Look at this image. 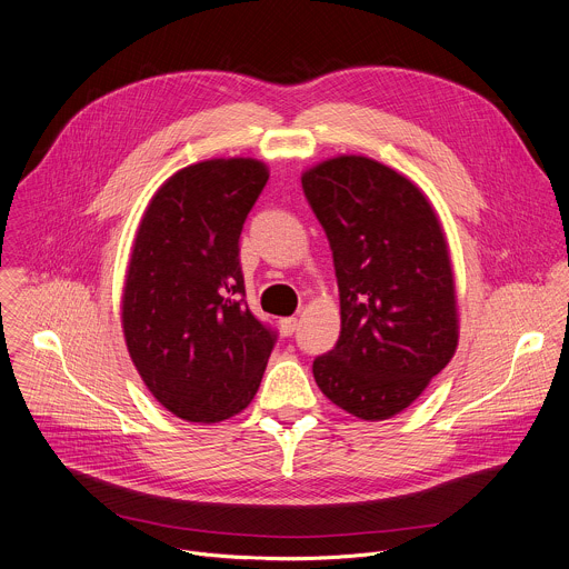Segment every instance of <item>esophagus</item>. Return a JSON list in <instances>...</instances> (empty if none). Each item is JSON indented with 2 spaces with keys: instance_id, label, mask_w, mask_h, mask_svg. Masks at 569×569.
I'll use <instances>...</instances> for the list:
<instances>
[{
  "instance_id": "34e87169",
  "label": "esophagus",
  "mask_w": 569,
  "mask_h": 569,
  "mask_svg": "<svg viewBox=\"0 0 569 569\" xmlns=\"http://www.w3.org/2000/svg\"><path fill=\"white\" fill-rule=\"evenodd\" d=\"M278 325H280V331L284 336H293L296 329H298V318H280Z\"/></svg>"
}]
</instances>
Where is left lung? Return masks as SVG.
Listing matches in <instances>:
<instances>
[{"label":"left lung","mask_w":569,"mask_h":569,"mask_svg":"<svg viewBox=\"0 0 569 569\" xmlns=\"http://www.w3.org/2000/svg\"><path fill=\"white\" fill-rule=\"evenodd\" d=\"M340 293V338L313 360L320 391L360 420L405 411L458 347L456 280L442 222L425 191L367 156L302 173Z\"/></svg>","instance_id":"8db88e82"}]
</instances>
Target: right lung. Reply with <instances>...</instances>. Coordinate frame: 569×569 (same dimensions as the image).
Returning a JSON list of instances; mask_svg holds the SVG:
<instances>
[{
	"mask_svg": "<svg viewBox=\"0 0 569 569\" xmlns=\"http://www.w3.org/2000/svg\"><path fill=\"white\" fill-rule=\"evenodd\" d=\"M269 180L256 158L176 171L138 224L120 300L129 356L153 398L189 422L253 400L276 333L240 300L242 224Z\"/></svg>",
	"mask_w": 569,
	"mask_h": 569,
	"instance_id": "right-lung-1",
	"label": "right lung"
}]
</instances>
